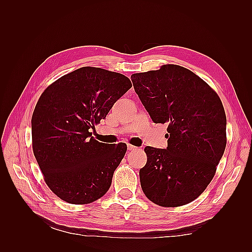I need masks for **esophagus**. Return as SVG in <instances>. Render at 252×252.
<instances>
[{"label": "esophagus", "mask_w": 252, "mask_h": 252, "mask_svg": "<svg viewBox=\"0 0 252 252\" xmlns=\"http://www.w3.org/2000/svg\"><path fill=\"white\" fill-rule=\"evenodd\" d=\"M127 149H128L129 151H133V150H136V147L133 146V145L128 144V145H127Z\"/></svg>", "instance_id": "obj_1"}]
</instances>
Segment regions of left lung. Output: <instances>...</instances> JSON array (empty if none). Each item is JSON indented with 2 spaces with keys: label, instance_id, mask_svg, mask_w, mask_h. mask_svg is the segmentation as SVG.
Returning <instances> with one entry per match:
<instances>
[{
  "label": "left lung",
  "instance_id": "1",
  "mask_svg": "<svg viewBox=\"0 0 252 252\" xmlns=\"http://www.w3.org/2000/svg\"><path fill=\"white\" fill-rule=\"evenodd\" d=\"M136 94L154 123H167V148L147 146L143 192L163 207L194 201L208 186L226 147V114L219 95L187 68L163 65L134 73Z\"/></svg>",
  "mask_w": 252,
  "mask_h": 252
}]
</instances>
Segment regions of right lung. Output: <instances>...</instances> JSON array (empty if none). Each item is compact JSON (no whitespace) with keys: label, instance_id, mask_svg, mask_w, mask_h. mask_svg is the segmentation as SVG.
Listing matches in <instances>:
<instances>
[{"label":"right lung","instance_id":"1","mask_svg":"<svg viewBox=\"0 0 252 252\" xmlns=\"http://www.w3.org/2000/svg\"><path fill=\"white\" fill-rule=\"evenodd\" d=\"M131 86L124 74L82 67L44 90L32 119V149L45 182L61 200L89 204L108 191L127 145L100 143L90 131Z\"/></svg>","mask_w":252,"mask_h":252}]
</instances>
